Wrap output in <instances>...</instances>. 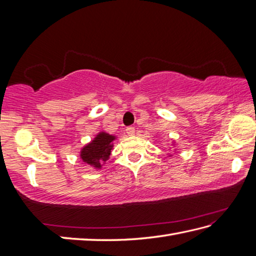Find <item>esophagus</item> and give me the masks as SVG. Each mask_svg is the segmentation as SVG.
Listing matches in <instances>:
<instances>
[{
    "mask_svg": "<svg viewBox=\"0 0 256 256\" xmlns=\"http://www.w3.org/2000/svg\"><path fill=\"white\" fill-rule=\"evenodd\" d=\"M125 131H126V133H128V135H134V133H135V128H134V126H128L126 130H125Z\"/></svg>",
    "mask_w": 256,
    "mask_h": 256,
    "instance_id": "obj_1",
    "label": "esophagus"
}]
</instances>
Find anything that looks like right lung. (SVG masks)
Segmentation results:
<instances>
[{"instance_id":"add662e5","label":"right lung","mask_w":256,"mask_h":256,"mask_svg":"<svg viewBox=\"0 0 256 256\" xmlns=\"http://www.w3.org/2000/svg\"><path fill=\"white\" fill-rule=\"evenodd\" d=\"M114 136L108 133H100L90 144L84 146L81 150V158L89 165L96 168L101 167V162H106L110 156L112 150V140Z\"/></svg>"}]
</instances>
